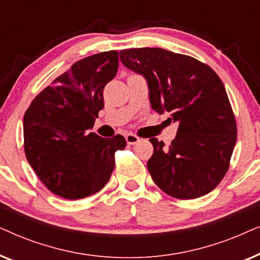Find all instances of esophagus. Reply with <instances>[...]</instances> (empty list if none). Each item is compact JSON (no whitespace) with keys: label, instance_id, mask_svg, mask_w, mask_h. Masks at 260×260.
<instances>
[{"label":"esophagus","instance_id":"34e87169","mask_svg":"<svg viewBox=\"0 0 260 260\" xmlns=\"http://www.w3.org/2000/svg\"><path fill=\"white\" fill-rule=\"evenodd\" d=\"M125 140H126V143L130 144V145H134L140 142V137H137L136 135H133V134H127L125 136Z\"/></svg>","mask_w":260,"mask_h":260}]
</instances>
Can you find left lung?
I'll use <instances>...</instances> for the list:
<instances>
[{
    "mask_svg": "<svg viewBox=\"0 0 260 260\" xmlns=\"http://www.w3.org/2000/svg\"><path fill=\"white\" fill-rule=\"evenodd\" d=\"M127 69L148 81L156 112H169L179 124L169 147L150 138L154 154L148 170L170 197L189 200L212 191L230 167L237 142V123L225 86L206 63L163 48L119 52Z\"/></svg>",
    "mask_w": 260,
    "mask_h": 260,
    "instance_id": "1",
    "label": "left lung"
}]
</instances>
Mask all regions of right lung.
<instances>
[{"instance_id":"1","label":"right lung","mask_w":260,"mask_h":260,"mask_svg":"<svg viewBox=\"0 0 260 260\" xmlns=\"http://www.w3.org/2000/svg\"><path fill=\"white\" fill-rule=\"evenodd\" d=\"M118 70V52L109 51L73 63L44 88L23 117L24 152L52 193L78 200L98 193L115 169L122 135L103 138L90 133L104 108L105 85Z\"/></svg>"}]
</instances>
